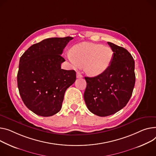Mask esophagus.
<instances>
[{"mask_svg":"<svg viewBox=\"0 0 156 156\" xmlns=\"http://www.w3.org/2000/svg\"><path fill=\"white\" fill-rule=\"evenodd\" d=\"M76 77H77L78 78H82L83 76L81 75V74L80 73V72H77V73H76Z\"/></svg>","mask_w":156,"mask_h":156,"instance_id":"esophagus-1","label":"esophagus"}]
</instances>
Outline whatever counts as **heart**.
Listing matches in <instances>:
<instances>
[{
    "mask_svg": "<svg viewBox=\"0 0 156 156\" xmlns=\"http://www.w3.org/2000/svg\"><path fill=\"white\" fill-rule=\"evenodd\" d=\"M66 58L74 68L84 66L87 75L95 77L104 73L110 68L113 52L109 46L84 42L73 46Z\"/></svg>",
    "mask_w": 156,
    "mask_h": 156,
    "instance_id": "1",
    "label": "heart"
}]
</instances>
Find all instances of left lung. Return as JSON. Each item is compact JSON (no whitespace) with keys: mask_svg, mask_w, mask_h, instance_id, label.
Instances as JSON below:
<instances>
[{"mask_svg":"<svg viewBox=\"0 0 156 156\" xmlns=\"http://www.w3.org/2000/svg\"><path fill=\"white\" fill-rule=\"evenodd\" d=\"M113 52L110 68L102 75L85 77L84 100L95 115L106 117L120 110L129 101L136 82L135 61L125 48L108 42Z\"/></svg>","mask_w":156,"mask_h":156,"instance_id":"8db88e82","label":"left lung"}]
</instances>
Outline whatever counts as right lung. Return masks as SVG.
Masks as SVG:
<instances>
[{
	"instance_id": "add662e5",
	"label": "right lung",
	"mask_w": 156,
	"mask_h": 156,
	"mask_svg": "<svg viewBox=\"0 0 156 156\" xmlns=\"http://www.w3.org/2000/svg\"><path fill=\"white\" fill-rule=\"evenodd\" d=\"M71 37H52L29 47L19 60L17 87L25 104L36 115L49 117L61 108L66 90L76 80L75 70H65L61 56Z\"/></svg>"
}]
</instances>
